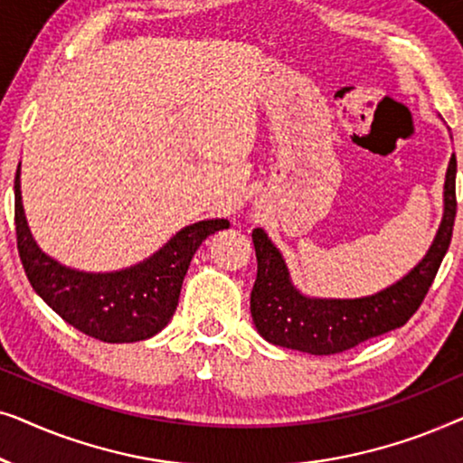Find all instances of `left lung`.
I'll list each match as a JSON object with an SVG mask.
<instances>
[{
	"mask_svg": "<svg viewBox=\"0 0 463 463\" xmlns=\"http://www.w3.org/2000/svg\"><path fill=\"white\" fill-rule=\"evenodd\" d=\"M455 175L458 160L453 154L445 175L442 219L432 244L409 274L375 295L356 299L303 295L290 280L287 261L268 233L261 227L252 230L257 280L250 293V314L259 335L269 344L288 350L331 356L402 326L421 306L451 244L458 213Z\"/></svg>",
	"mask_w": 463,
	"mask_h": 463,
	"instance_id": "8db88e82",
	"label": "left lung"
}]
</instances>
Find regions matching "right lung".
<instances>
[{
    "mask_svg": "<svg viewBox=\"0 0 463 463\" xmlns=\"http://www.w3.org/2000/svg\"><path fill=\"white\" fill-rule=\"evenodd\" d=\"M18 255L31 287L62 320L105 344H132L154 337L173 318L189 263L200 244L227 219H204L176 232L162 249L116 271L73 269L37 246L24 217L21 164L14 176Z\"/></svg>",
    "mask_w": 463,
    "mask_h": 463,
    "instance_id": "obj_1",
    "label": "right lung"
}]
</instances>
